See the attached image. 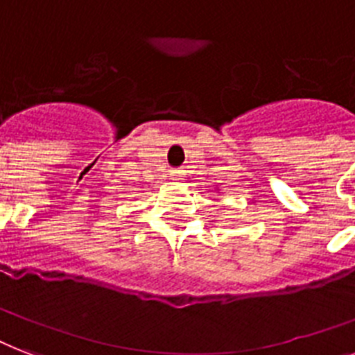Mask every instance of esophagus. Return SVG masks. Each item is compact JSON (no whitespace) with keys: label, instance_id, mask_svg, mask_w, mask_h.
<instances>
[{"label":"esophagus","instance_id":"esophagus-1","mask_svg":"<svg viewBox=\"0 0 355 355\" xmlns=\"http://www.w3.org/2000/svg\"><path fill=\"white\" fill-rule=\"evenodd\" d=\"M184 175V169H180V168H175V169H171V177H175V178H180Z\"/></svg>","mask_w":355,"mask_h":355}]
</instances>
